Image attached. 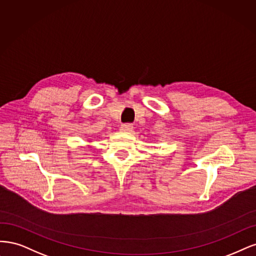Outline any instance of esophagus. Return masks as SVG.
I'll return each instance as SVG.
<instances>
[{
	"mask_svg": "<svg viewBox=\"0 0 256 256\" xmlns=\"http://www.w3.org/2000/svg\"><path fill=\"white\" fill-rule=\"evenodd\" d=\"M133 130V126L130 124V123H124V124H122L120 126V130L122 132H126V133H130Z\"/></svg>",
	"mask_w": 256,
	"mask_h": 256,
	"instance_id": "1",
	"label": "esophagus"
}]
</instances>
